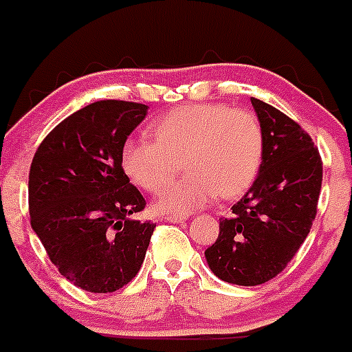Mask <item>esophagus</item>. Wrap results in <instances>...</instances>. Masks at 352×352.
<instances>
[{
  "label": "esophagus",
  "mask_w": 352,
  "mask_h": 352,
  "mask_svg": "<svg viewBox=\"0 0 352 352\" xmlns=\"http://www.w3.org/2000/svg\"><path fill=\"white\" fill-rule=\"evenodd\" d=\"M166 220H167V222L179 223V222H183V220H185V217H183V214H167Z\"/></svg>",
  "instance_id": "34e87169"
}]
</instances>
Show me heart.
Masks as SVG:
<instances>
[{"mask_svg":"<svg viewBox=\"0 0 352 352\" xmlns=\"http://www.w3.org/2000/svg\"><path fill=\"white\" fill-rule=\"evenodd\" d=\"M153 139L130 138L121 146V167L149 192L165 186L184 157L187 176L166 187L157 210L185 214L217 195L236 199L256 182L264 157L259 120L247 109L223 104H188L151 123Z\"/></svg>","mask_w":352,"mask_h":352,"instance_id":"obj_1","label":"heart"}]
</instances>
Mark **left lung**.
I'll list each match as a JSON object with an SVG mask.
<instances>
[{
	"instance_id": "obj_1",
	"label": "left lung",
	"mask_w": 352,
	"mask_h": 352,
	"mask_svg": "<svg viewBox=\"0 0 352 352\" xmlns=\"http://www.w3.org/2000/svg\"><path fill=\"white\" fill-rule=\"evenodd\" d=\"M250 100L264 133L263 164L204 252L211 272L236 285L272 280L296 256L312 229L322 183L321 155L309 133L273 105Z\"/></svg>"
}]
</instances>
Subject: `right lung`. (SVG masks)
Instances as JSON below:
<instances>
[{
	"label": "right lung",
	"instance_id": "right-lung-1",
	"mask_svg": "<svg viewBox=\"0 0 352 352\" xmlns=\"http://www.w3.org/2000/svg\"><path fill=\"white\" fill-rule=\"evenodd\" d=\"M148 105L100 100L63 120L30 169L31 227L58 272L88 292H114L141 270L155 223L121 167V146Z\"/></svg>",
	"mask_w": 352,
	"mask_h": 352
}]
</instances>
